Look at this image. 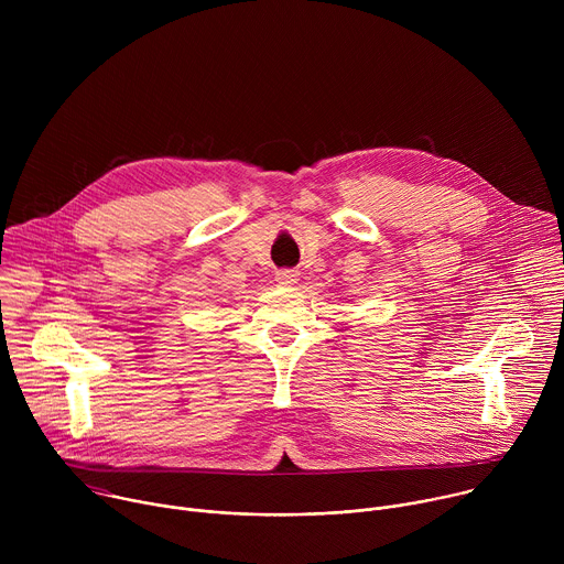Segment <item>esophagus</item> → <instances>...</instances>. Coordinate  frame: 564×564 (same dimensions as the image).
<instances>
[{"label": "esophagus", "instance_id": "esophagus-1", "mask_svg": "<svg viewBox=\"0 0 564 564\" xmlns=\"http://www.w3.org/2000/svg\"><path fill=\"white\" fill-rule=\"evenodd\" d=\"M276 281H279L281 285L290 288V285H294V283L299 281V272H296V270H279V272H276Z\"/></svg>", "mask_w": 564, "mask_h": 564}]
</instances>
